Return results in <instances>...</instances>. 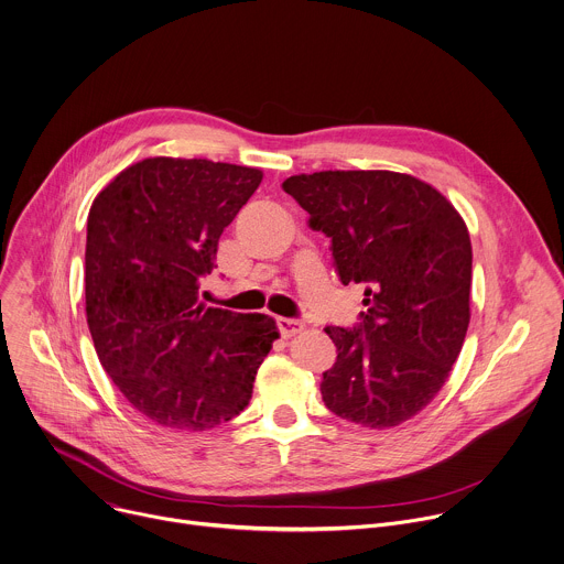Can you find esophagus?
Instances as JSON below:
<instances>
[{"mask_svg":"<svg viewBox=\"0 0 564 564\" xmlns=\"http://www.w3.org/2000/svg\"><path fill=\"white\" fill-rule=\"evenodd\" d=\"M276 325H279V332H281L283 338H290V336L303 332V327H305L301 321H296V318H283V316L276 318Z\"/></svg>","mask_w":564,"mask_h":564,"instance_id":"1","label":"esophagus"}]
</instances>
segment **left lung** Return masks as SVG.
<instances>
[{"mask_svg": "<svg viewBox=\"0 0 564 564\" xmlns=\"http://www.w3.org/2000/svg\"><path fill=\"white\" fill-rule=\"evenodd\" d=\"M283 191L329 237L343 285L362 283L351 327H325L336 362L323 371L329 412L394 427L445 386L469 325L471 243L454 206L425 181L390 170H325Z\"/></svg>", "mask_w": 564, "mask_h": 564, "instance_id": "obj_1", "label": "left lung"}]
</instances>
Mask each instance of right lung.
Returning a JSON list of instances; mask_svg holds the SVG:
<instances>
[{
  "instance_id": "add662e5",
  "label": "right lung",
  "mask_w": 564,
  "mask_h": 564,
  "mask_svg": "<svg viewBox=\"0 0 564 564\" xmlns=\"http://www.w3.org/2000/svg\"><path fill=\"white\" fill-rule=\"evenodd\" d=\"M263 178L257 167L152 156L93 202L86 316L97 356L126 401L154 425L206 432L252 399L279 336L274 318L206 307L224 228Z\"/></svg>"
}]
</instances>
